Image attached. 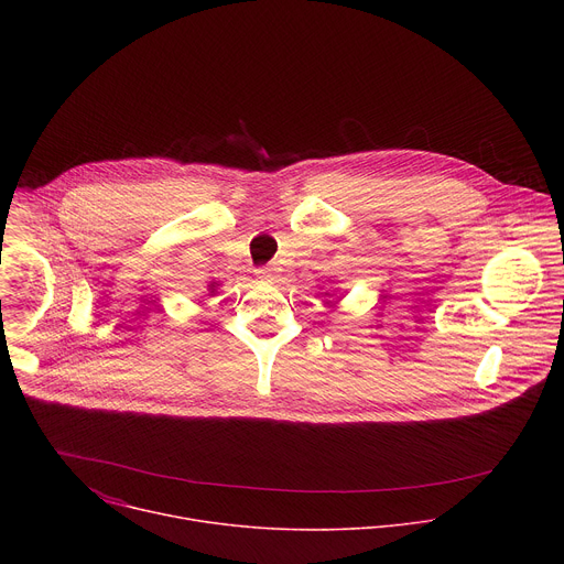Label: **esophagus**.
<instances>
[{
    "label": "esophagus",
    "instance_id": "obj_1",
    "mask_svg": "<svg viewBox=\"0 0 564 564\" xmlns=\"http://www.w3.org/2000/svg\"><path fill=\"white\" fill-rule=\"evenodd\" d=\"M257 274H259V279H265V281H274V279H279V268H274V265H268V268H261Z\"/></svg>",
    "mask_w": 564,
    "mask_h": 564
}]
</instances>
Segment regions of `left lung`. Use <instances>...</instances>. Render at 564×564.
I'll list each match as a JSON object with an SVG mask.
<instances>
[{
  "instance_id": "left-lung-1",
  "label": "left lung",
  "mask_w": 564,
  "mask_h": 564,
  "mask_svg": "<svg viewBox=\"0 0 564 564\" xmlns=\"http://www.w3.org/2000/svg\"><path fill=\"white\" fill-rule=\"evenodd\" d=\"M326 294H328V292H326Z\"/></svg>"
}]
</instances>
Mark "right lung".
<instances>
[{
    "instance_id": "obj_1",
    "label": "right lung",
    "mask_w": 564,
    "mask_h": 564,
    "mask_svg": "<svg viewBox=\"0 0 564 564\" xmlns=\"http://www.w3.org/2000/svg\"><path fill=\"white\" fill-rule=\"evenodd\" d=\"M216 285H218V283H209V290L214 292V290H216Z\"/></svg>"
}]
</instances>
